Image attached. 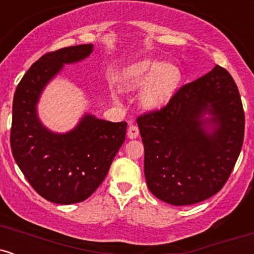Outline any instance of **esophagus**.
<instances>
[{
	"mask_svg": "<svg viewBox=\"0 0 254 254\" xmlns=\"http://www.w3.org/2000/svg\"><path fill=\"white\" fill-rule=\"evenodd\" d=\"M138 133H139L138 127H137L136 125H130L129 129H127V137L131 139H133L138 136Z\"/></svg>",
	"mask_w": 254,
	"mask_h": 254,
	"instance_id": "34e87169",
	"label": "esophagus"
}]
</instances>
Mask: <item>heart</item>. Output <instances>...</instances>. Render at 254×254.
<instances>
[{"label":"heart","instance_id":"obj_1","mask_svg":"<svg viewBox=\"0 0 254 254\" xmlns=\"http://www.w3.org/2000/svg\"><path fill=\"white\" fill-rule=\"evenodd\" d=\"M182 81V71L170 63L144 58L127 66L121 75V88L138 89L139 103L145 110L161 107L173 97Z\"/></svg>","mask_w":254,"mask_h":254}]
</instances>
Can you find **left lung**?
Listing matches in <instances>:
<instances>
[{"label":"left lung","instance_id":"obj_1","mask_svg":"<svg viewBox=\"0 0 254 254\" xmlns=\"http://www.w3.org/2000/svg\"><path fill=\"white\" fill-rule=\"evenodd\" d=\"M137 125L148 189L172 205H190L228 180L243 147L245 113L234 80L216 65L164 109L139 116Z\"/></svg>","mask_w":254,"mask_h":254}]
</instances>
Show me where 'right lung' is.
I'll return each mask as SVG.
<instances>
[{"label": "right lung", "instance_id": "add662e5", "mask_svg": "<svg viewBox=\"0 0 254 254\" xmlns=\"http://www.w3.org/2000/svg\"><path fill=\"white\" fill-rule=\"evenodd\" d=\"M92 52L93 44H82L45 54L32 64L14 94L11 153L32 188L52 203L87 199L104 182L125 141L127 122L112 123L86 113L74 129L58 133L38 117V101L48 83L64 64L81 62Z\"/></svg>", "mask_w": 254, "mask_h": 254}]
</instances>
